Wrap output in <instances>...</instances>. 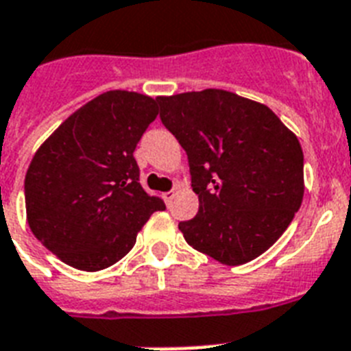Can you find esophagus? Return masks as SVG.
Returning <instances> with one entry per match:
<instances>
[{"label":"esophagus","mask_w":351,"mask_h":351,"mask_svg":"<svg viewBox=\"0 0 351 351\" xmlns=\"http://www.w3.org/2000/svg\"><path fill=\"white\" fill-rule=\"evenodd\" d=\"M173 197H176V190H168V192L162 193V199H165V203H167V204L172 203Z\"/></svg>","instance_id":"34e87169"}]
</instances>
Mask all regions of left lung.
Masks as SVG:
<instances>
[{"label":"left lung","mask_w":351,"mask_h":351,"mask_svg":"<svg viewBox=\"0 0 351 351\" xmlns=\"http://www.w3.org/2000/svg\"><path fill=\"white\" fill-rule=\"evenodd\" d=\"M161 123L189 156L199 212L179 230L192 248L237 266L259 257L302 203V148L268 106L208 88L159 97Z\"/></svg>","instance_id":"left-lung-1"}]
</instances>
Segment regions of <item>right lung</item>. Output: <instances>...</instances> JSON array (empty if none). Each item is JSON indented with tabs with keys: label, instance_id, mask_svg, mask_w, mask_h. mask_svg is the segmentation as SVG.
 <instances>
[{
	"label": "right lung",
	"instance_id": "right-lung-1",
	"mask_svg": "<svg viewBox=\"0 0 351 351\" xmlns=\"http://www.w3.org/2000/svg\"><path fill=\"white\" fill-rule=\"evenodd\" d=\"M158 99L110 90L74 112L41 145L25 178L32 234L63 263L97 271L123 259L148 217L165 210L139 183L137 143Z\"/></svg>",
	"mask_w": 351,
	"mask_h": 351
}]
</instances>
